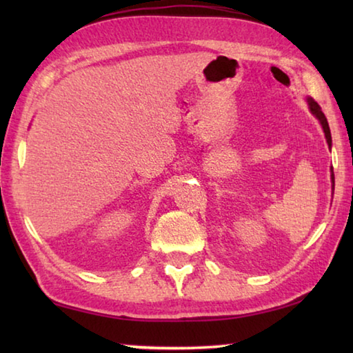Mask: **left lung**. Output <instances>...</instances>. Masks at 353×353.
<instances>
[{"label": "left lung", "instance_id": "left-lung-1", "mask_svg": "<svg viewBox=\"0 0 353 353\" xmlns=\"http://www.w3.org/2000/svg\"><path fill=\"white\" fill-rule=\"evenodd\" d=\"M307 104H308V109H310V112L313 113V115L318 118V121L321 123V126H322V130H324V135H325V140H327V145H328V148H332V134H330V128H328V123H327V118H325V115L324 113H322V110H321V107H319V104L316 103V101L313 99V98H310V97H307ZM330 179H332V191L334 190V176H333V168H330Z\"/></svg>", "mask_w": 353, "mask_h": 353}]
</instances>
